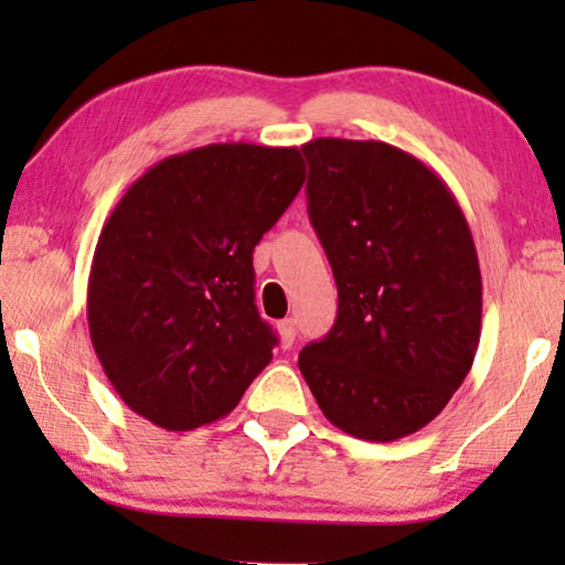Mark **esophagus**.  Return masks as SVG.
Segmentation results:
<instances>
[{
    "label": "esophagus",
    "instance_id": "1",
    "mask_svg": "<svg viewBox=\"0 0 565 565\" xmlns=\"http://www.w3.org/2000/svg\"><path fill=\"white\" fill-rule=\"evenodd\" d=\"M278 337H281V345H284V348H291V345H295V337H297V327H295V321H291V319L278 321Z\"/></svg>",
    "mask_w": 565,
    "mask_h": 565
}]
</instances>
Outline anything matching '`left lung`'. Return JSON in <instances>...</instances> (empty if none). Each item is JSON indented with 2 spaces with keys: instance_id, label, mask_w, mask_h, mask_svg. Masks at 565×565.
I'll use <instances>...</instances> for the list:
<instances>
[{
  "instance_id": "8db88e82",
  "label": "left lung",
  "mask_w": 565,
  "mask_h": 565,
  "mask_svg": "<svg viewBox=\"0 0 565 565\" xmlns=\"http://www.w3.org/2000/svg\"><path fill=\"white\" fill-rule=\"evenodd\" d=\"M308 215L337 281V321L300 353L323 417L398 440L444 412L481 340L483 284L468 220L425 161L380 140L316 138Z\"/></svg>"
}]
</instances>
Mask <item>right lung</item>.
<instances>
[{
	"mask_svg": "<svg viewBox=\"0 0 565 565\" xmlns=\"http://www.w3.org/2000/svg\"><path fill=\"white\" fill-rule=\"evenodd\" d=\"M302 183L297 148L212 142L127 188L97 238L87 321L135 414L174 433L210 425L270 364L252 252Z\"/></svg>",
	"mask_w": 565,
	"mask_h": 565,
	"instance_id": "obj_1",
	"label": "right lung"
}]
</instances>
